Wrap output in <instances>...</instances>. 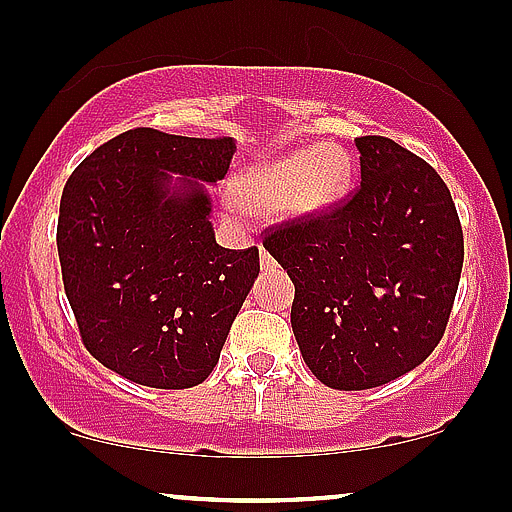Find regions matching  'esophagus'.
Masks as SVG:
<instances>
[{
	"mask_svg": "<svg viewBox=\"0 0 512 512\" xmlns=\"http://www.w3.org/2000/svg\"><path fill=\"white\" fill-rule=\"evenodd\" d=\"M258 254H261V268H263V271H273V268L278 266L276 258L268 254V251L263 249V246H261V249H258Z\"/></svg>",
	"mask_w": 512,
	"mask_h": 512,
	"instance_id": "1",
	"label": "esophagus"
}]
</instances>
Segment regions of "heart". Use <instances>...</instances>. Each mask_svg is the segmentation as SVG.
<instances>
[{
	"mask_svg": "<svg viewBox=\"0 0 512 512\" xmlns=\"http://www.w3.org/2000/svg\"><path fill=\"white\" fill-rule=\"evenodd\" d=\"M351 161L344 148L320 144L249 168L234 185V200L258 214L283 210L315 217L346 195Z\"/></svg>",
	"mask_w": 512,
	"mask_h": 512,
	"instance_id": "obj_1",
	"label": "heart"
}]
</instances>
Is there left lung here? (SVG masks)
I'll return each instance as SVG.
<instances>
[{
    "mask_svg": "<svg viewBox=\"0 0 512 512\" xmlns=\"http://www.w3.org/2000/svg\"><path fill=\"white\" fill-rule=\"evenodd\" d=\"M361 185L315 217L266 229L295 283L290 324L324 386L366 390L420 366L444 337L464 263L449 188L386 136L356 139Z\"/></svg>",
    "mask_w": 512,
    "mask_h": 512,
    "instance_id": "1",
    "label": "left lung"
}]
</instances>
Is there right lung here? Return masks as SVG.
<instances>
[{
	"label": "right lung",
	"mask_w": 512,
	"mask_h": 512,
	"mask_svg": "<svg viewBox=\"0 0 512 512\" xmlns=\"http://www.w3.org/2000/svg\"><path fill=\"white\" fill-rule=\"evenodd\" d=\"M234 141L129 129L90 153L60 197L58 256L85 349L119 376L180 390L217 366L258 249L214 241L197 180L227 175ZM170 172L184 178L172 183ZM193 180L190 181L189 178Z\"/></svg>",
	"instance_id": "right-lung-1"
}]
</instances>
